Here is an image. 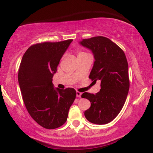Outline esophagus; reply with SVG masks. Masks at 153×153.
Returning a JSON list of instances; mask_svg holds the SVG:
<instances>
[{"instance_id": "esophagus-1", "label": "esophagus", "mask_w": 153, "mask_h": 153, "mask_svg": "<svg viewBox=\"0 0 153 153\" xmlns=\"http://www.w3.org/2000/svg\"><path fill=\"white\" fill-rule=\"evenodd\" d=\"M81 94H82V93H80V92L76 91V97H81Z\"/></svg>"}]
</instances>
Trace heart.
Returning a JSON list of instances; mask_svg holds the SVG:
<instances>
[{"instance_id":"1","label":"heart","mask_w":153,"mask_h":153,"mask_svg":"<svg viewBox=\"0 0 153 153\" xmlns=\"http://www.w3.org/2000/svg\"><path fill=\"white\" fill-rule=\"evenodd\" d=\"M85 54H87V53H85V52H83V51H79L78 52V56H82V55H85Z\"/></svg>"}]
</instances>
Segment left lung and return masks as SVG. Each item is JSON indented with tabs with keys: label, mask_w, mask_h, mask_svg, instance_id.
<instances>
[{
	"label": "left lung",
	"mask_w": 153,
	"mask_h": 153,
	"mask_svg": "<svg viewBox=\"0 0 153 153\" xmlns=\"http://www.w3.org/2000/svg\"><path fill=\"white\" fill-rule=\"evenodd\" d=\"M79 44L93 52L95 62L89 78L101 81V89L96 93H83L82 98L91 102L84 112L89 122L107 124L122 109L129 88L128 63L124 51L107 37L97 36L83 39Z\"/></svg>",
	"instance_id": "1"
}]
</instances>
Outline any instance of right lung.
<instances>
[{"mask_svg":"<svg viewBox=\"0 0 153 153\" xmlns=\"http://www.w3.org/2000/svg\"><path fill=\"white\" fill-rule=\"evenodd\" d=\"M72 39L32 45L23 56L18 81L26 109L35 122L46 129L62 126L76 98L72 88L53 87V74Z\"/></svg>","mask_w":153,"mask_h":153,"instance_id":"right-lung-1","label":"right lung"}]
</instances>
